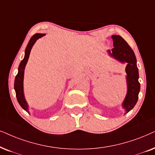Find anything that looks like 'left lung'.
Returning a JSON list of instances; mask_svg holds the SVG:
<instances>
[{
    "instance_id": "obj_1",
    "label": "left lung",
    "mask_w": 155,
    "mask_h": 155,
    "mask_svg": "<svg viewBox=\"0 0 155 155\" xmlns=\"http://www.w3.org/2000/svg\"><path fill=\"white\" fill-rule=\"evenodd\" d=\"M114 47L108 52L111 57L122 63L126 62L125 68L127 76V92L122 106L125 109V113H128L135 106L138 100V94L140 89V84L138 81L139 73L137 67V60L135 53L126 41L119 35H112Z\"/></svg>"
}]
</instances>
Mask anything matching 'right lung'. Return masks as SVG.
<instances>
[{
	"label": "right lung",
	"mask_w": 155,
	"mask_h": 155,
	"mask_svg": "<svg viewBox=\"0 0 155 155\" xmlns=\"http://www.w3.org/2000/svg\"><path fill=\"white\" fill-rule=\"evenodd\" d=\"M45 35V34H40V33H37L34 35L32 38H30L29 41L28 45H27L25 51V57L24 59H22L20 62L19 67H18V73L15 76V84H14V88H15L16 97H17V100L20 106L24 109L25 110L29 113L28 110V103L26 102L25 98L24 92H23V78H24V71L25 67L26 64L28 62L29 56H30V53L31 49L35 43L38 40L39 38H42L43 36Z\"/></svg>",
	"instance_id": "obj_1"
}]
</instances>
